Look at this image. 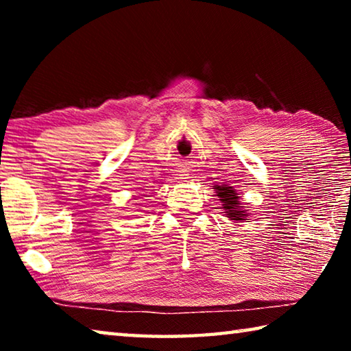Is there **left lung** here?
Instances as JSON below:
<instances>
[{"instance_id":"left-lung-1","label":"left lung","mask_w":351,"mask_h":351,"mask_svg":"<svg viewBox=\"0 0 351 351\" xmlns=\"http://www.w3.org/2000/svg\"><path fill=\"white\" fill-rule=\"evenodd\" d=\"M213 189L217 190V197L223 203V209L226 210L228 218L235 219V221H243L246 218V213L241 210L243 206L239 201V193L229 186H213Z\"/></svg>"}]
</instances>
